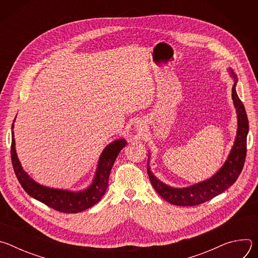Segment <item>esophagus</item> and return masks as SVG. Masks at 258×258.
Masks as SVG:
<instances>
[{
	"instance_id": "obj_1",
	"label": "esophagus",
	"mask_w": 258,
	"mask_h": 258,
	"mask_svg": "<svg viewBox=\"0 0 258 258\" xmlns=\"http://www.w3.org/2000/svg\"><path fill=\"white\" fill-rule=\"evenodd\" d=\"M135 130L138 132V133H143L147 130V124L144 120H138L136 123H135Z\"/></svg>"
}]
</instances>
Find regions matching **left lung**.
<instances>
[{
	"label": "left lung",
	"instance_id": "1",
	"mask_svg": "<svg viewBox=\"0 0 258 258\" xmlns=\"http://www.w3.org/2000/svg\"><path fill=\"white\" fill-rule=\"evenodd\" d=\"M228 72L234 81L232 88V99L237 113V133L233 147L222 167L210 177L204 180L198 181L187 187L175 188L167 185V183L163 182L154 175L149 164L151 153L149 152L148 154L149 156L147 169H148V174L152 186L164 200L173 205L194 206L209 201L213 197L230 188L242 171L246 157V143L249 131L248 118L245 111V107L238 97L236 91L238 78L231 67L228 68Z\"/></svg>",
	"mask_w": 258,
	"mask_h": 258
}]
</instances>
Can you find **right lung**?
Returning a JSON list of instances; mask_svg holds the SVG:
<instances>
[{"label":"right lung","mask_w":258,"mask_h":258,"mask_svg":"<svg viewBox=\"0 0 258 258\" xmlns=\"http://www.w3.org/2000/svg\"><path fill=\"white\" fill-rule=\"evenodd\" d=\"M15 119L12 123V164L18 181L29 196L55 210L65 213L82 212L92 207L101 200L108 187L109 174L114 164V161L118 156L119 152L121 151V149L127 143L124 139H116L111 143H109L103 149L99 157L92 182L87 188L80 191L52 188L41 185L38 181H35L23 169L20 160L17 156L15 147V139L13 132Z\"/></svg>","instance_id":"add662e5"}]
</instances>
